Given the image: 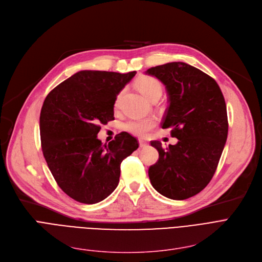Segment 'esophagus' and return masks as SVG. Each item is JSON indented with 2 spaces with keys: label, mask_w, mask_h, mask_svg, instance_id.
Listing matches in <instances>:
<instances>
[{
  "label": "esophagus",
  "mask_w": 262,
  "mask_h": 262,
  "mask_svg": "<svg viewBox=\"0 0 262 262\" xmlns=\"http://www.w3.org/2000/svg\"><path fill=\"white\" fill-rule=\"evenodd\" d=\"M139 143H140V147H146V146H148V143H147L146 141H144V140H140Z\"/></svg>",
  "instance_id": "esophagus-1"
}]
</instances>
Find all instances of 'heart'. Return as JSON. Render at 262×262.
<instances>
[{
  "label": "heart",
  "instance_id": "heart-1",
  "mask_svg": "<svg viewBox=\"0 0 262 262\" xmlns=\"http://www.w3.org/2000/svg\"><path fill=\"white\" fill-rule=\"evenodd\" d=\"M134 85L136 89H138L148 99V100L150 101L159 99L160 96L162 95V91H163V87H162L161 82L158 79L150 76H142L138 78ZM119 99H120V94L116 98L115 106L118 105ZM156 123H157V120L154 117L133 119L124 124V129L134 135L145 136L149 133V131L155 128Z\"/></svg>",
  "mask_w": 262,
  "mask_h": 262
}]
</instances>
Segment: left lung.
<instances>
[{"label": "left lung", "mask_w": 262, "mask_h": 262, "mask_svg": "<svg viewBox=\"0 0 262 262\" xmlns=\"http://www.w3.org/2000/svg\"><path fill=\"white\" fill-rule=\"evenodd\" d=\"M146 73L165 85L168 107L162 128H171L176 145L162 147L148 169L154 188L163 196L183 201L203 191L216 170L228 134L225 99L214 79L191 65L173 61Z\"/></svg>", "instance_id": "1"}]
</instances>
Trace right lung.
Masks as SVG:
<instances>
[{
    "label": "right lung",
    "mask_w": 262,
    "mask_h": 262,
    "mask_svg": "<svg viewBox=\"0 0 262 262\" xmlns=\"http://www.w3.org/2000/svg\"><path fill=\"white\" fill-rule=\"evenodd\" d=\"M135 73L82 70L45 99L39 118L42 154L59 188L74 201H103L118 185L122 160L139 148L127 132L107 145L97 138L99 124L114 119L116 97Z\"/></svg>",
    "instance_id": "obj_1"
}]
</instances>
